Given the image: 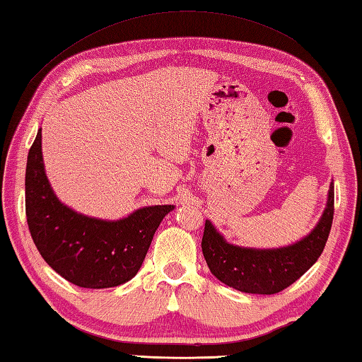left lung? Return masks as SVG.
Listing matches in <instances>:
<instances>
[{
  "label": "left lung",
  "instance_id": "obj_1",
  "mask_svg": "<svg viewBox=\"0 0 362 362\" xmlns=\"http://www.w3.org/2000/svg\"><path fill=\"white\" fill-rule=\"evenodd\" d=\"M334 218V183L320 222L303 240L279 249L233 246L206 220L201 241L211 273L223 284L247 293H278L313 267L326 246Z\"/></svg>",
  "mask_w": 362,
  "mask_h": 362
}]
</instances>
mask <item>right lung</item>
Instances as JSON below:
<instances>
[{
  "instance_id": "add662e5",
  "label": "right lung",
  "mask_w": 362,
  "mask_h": 362,
  "mask_svg": "<svg viewBox=\"0 0 362 362\" xmlns=\"http://www.w3.org/2000/svg\"><path fill=\"white\" fill-rule=\"evenodd\" d=\"M174 206H148L121 220L78 214L54 194L45 173L41 129L28 151L25 212L42 259L71 284L105 289L136 276L156 228Z\"/></svg>"
}]
</instances>
